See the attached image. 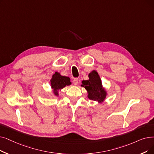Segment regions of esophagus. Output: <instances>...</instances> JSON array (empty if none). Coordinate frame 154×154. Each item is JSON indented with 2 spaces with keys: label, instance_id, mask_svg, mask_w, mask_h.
Returning <instances> with one entry per match:
<instances>
[{
  "label": "esophagus",
  "instance_id": "34e87169",
  "mask_svg": "<svg viewBox=\"0 0 154 154\" xmlns=\"http://www.w3.org/2000/svg\"><path fill=\"white\" fill-rule=\"evenodd\" d=\"M79 82V79L78 78H75L73 80V84L74 85H77Z\"/></svg>",
  "mask_w": 154,
  "mask_h": 154
}]
</instances>
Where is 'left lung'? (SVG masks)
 I'll return each instance as SVG.
<instances>
[{
    "instance_id": "1",
    "label": "left lung",
    "mask_w": 154,
    "mask_h": 154,
    "mask_svg": "<svg viewBox=\"0 0 154 154\" xmlns=\"http://www.w3.org/2000/svg\"><path fill=\"white\" fill-rule=\"evenodd\" d=\"M89 80L83 81L82 86L88 92V97L99 103L103 102L106 96V92L103 89L102 82L98 73L94 70L89 75Z\"/></svg>"
}]
</instances>
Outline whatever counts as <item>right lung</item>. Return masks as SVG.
Masks as SVG:
<instances>
[{
  "label": "right lung",
  "mask_w": 154,
  "mask_h": 154,
  "mask_svg": "<svg viewBox=\"0 0 154 154\" xmlns=\"http://www.w3.org/2000/svg\"><path fill=\"white\" fill-rule=\"evenodd\" d=\"M50 81L51 88L53 89L56 96L58 95V90H60L65 88L66 85H69L71 84L70 78L65 76H62L58 72H55V74L53 75Z\"/></svg>",
  "instance_id": "add662e5"
}]
</instances>
